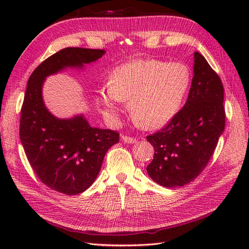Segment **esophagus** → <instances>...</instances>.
<instances>
[{
	"mask_svg": "<svg viewBox=\"0 0 249 249\" xmlns=\"http://www.w3.org/2000/svg\"><path fill=\"white\" fill-rule=\"evenodd\" d=\"M122 139H123V141H124V143H135V142H136V138L126 136V135H123Z\"/></svg>",
	"mask_w": 249,
	"mask_h": 249,
	"instance_id": "34e87169",
	"label": "esophagus"
}]
</instances>
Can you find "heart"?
I'll list each match as a JSON object with an SVG mask.
<instances>
[{"mask_svg": "<svg viewBox=\"0 0 249 249\" xmlns=\"http://www.w3.org/2000/svg\"><path fill=\"white\" fill-rule=\"evenodd\" d=\"M190 84L191 71L182 62L134 60L112 71L110 85L97 92L96 104L114 115L118 102L129 101L135 122L146 129H158L177 115Z\"/></svg>", "mask_w": 249, "mask_h": 249, "instance_id": "heart-1", "label": "heart"}]
</instances>
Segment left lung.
Returning a JSON list of instances; mask_svg holds the SVG:
<instances>
[{
	"label": "left lung",
	"mask_w": 249,
	"mask_h": 249,
	"mask_svg": "<svg viewBox=\"0 0 249 249\" xmlns=\"http://www.w3.org/2000/svg\"><path fill=\"white\" fill-rule=\"evenodd\" d=\"M193 72L185 106L160 131L146 137L155 148L147 173L164 187H180L197 178L224 130V90L219 76L197 52Z\"/></svg>",
	"instance_id": "obj_1"
}]
</instances>
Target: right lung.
<instances>
[{
  "label": "right lung",
  "instance_id": "add662e5",
  "mask_svg": "<svg viewBox=\"0 0 249 249\" xmlns=\"http://www.w3.org/2000/svg\"><path fill=\"white\" fill-rule=\"evenodd\" d=\"M104 50L65 48L44 60L29 78L20 110L19 137L27 159L41 182L66 195L82 193L101 170L119 133L91 127L83 115L59 119L42 100L43 81L65 67H82L100 59Z\"/></svg>",
  "mask_w": 249,
  "mask_h": 249
}]
</instances>
